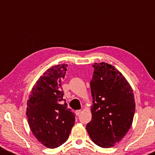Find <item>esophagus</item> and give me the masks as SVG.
Segmentation results:
<instances>
[{"label": "esophagus", "mask_w": 155, "mask_h": 155, "mask_svg": "<svg viewBox=\"0 0 155 155\" xmlns=\"http://www.w3.org/2000/svg\"><path fill=\"white\" fill-rule=\"evenodd\" d=\"M75 114L77 116H80V114H81V111H80V110H78V111H76Z\"/></svg>", "instance_id": "obj_1"}]
</instances>
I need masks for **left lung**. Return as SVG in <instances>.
Returning a JSON list of instances; mask_svg holds the SVG:
<instances>
[{
	"label": "left lung",
	"instance_id": "1",
	"mask_svg": "<svg viewBox=\"0 0 155 155\" xmlns=\"http://www.w3.org/2000/svg\"><path fill=\"white\" fill-rule=\"evenodd\" d=\"M92 67V117L86 129L94 143L110 148L126 135L132 126L134 94L128 80L113 65L102 62L95 63Z\"/></svg>",
	"mask_w": 155,
	"mask_h": 155
}]
</instances>
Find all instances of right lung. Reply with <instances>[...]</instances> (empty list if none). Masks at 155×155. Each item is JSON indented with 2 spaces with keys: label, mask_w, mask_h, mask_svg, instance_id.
Instances as JSON below:
<instances>
[{
  "label": "right lung",
  "mask_w": 155,
  "mask_h": 155,
  "mask_svg": "<svg viewBox=\"0 0 155 155\" xmlns=\"http://www.w3.org/2000/svg\"><path fill=\"white\" fill-rule=\"evenodd\" d=\"M67 64L54 65L44 72L33 86L27 99V116L31 132L48 148L65 143L75 124V115L63 102L62 80Z\"/></svg>",
  "instance_id": "right-lung-1"
}]
</instances>
